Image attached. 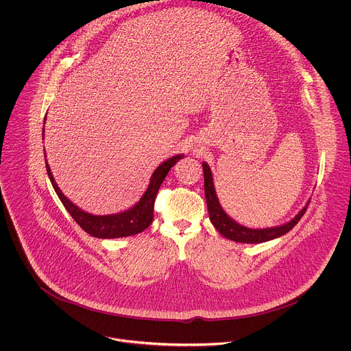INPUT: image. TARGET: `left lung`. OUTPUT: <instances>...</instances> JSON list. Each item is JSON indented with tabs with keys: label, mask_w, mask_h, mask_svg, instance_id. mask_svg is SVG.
I'll list each match as a JSON object with an SVG mask.
<instances>
[{
	"label": "left lung",
	"mask_w": 351,
	"mask_h": 351,
	"mask_svg": "<svg viewBox=\"0 0 351 351\" xmlns=\"http://www.w3.org/2000/svg\"><path fill=\"white\" fill-rule=\"evenodd\" d=\"M202 169H204V189H205V198H206V205H208V212H209V219L215 228L227 239H231L234 242L239 243H263L272 241L275 238H279L285 234H287L290 230H293L301 217L305 215L308 205L289 223L279 226V227H272V228H261V230H253L243 227L238 224L235 220H232L221 208L215 184H213V176L209 165L206 162H202Z\"/></svg>",
	"instance_id": "8db88e82"
}]
</instances>
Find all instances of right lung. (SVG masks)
I'll return each mask as SVG.
<instances>
[{
	"instance_id": "obj_1",
	"label": "right lung",
	"mask_w": 351,
	"mask_h": 351,
	"mask_svg": "<svg viewBox=\"0 0 351 351\" xmlns=\"http://www.w3.org/2000/svg\"><path fill=\"white\" fill-rule=\"evenodd\" d=\"M45 120H46V117H45ZM180 158H183V154L173 156L157 167V169L152 175L147 190L145 191L142 198L138 201V204H135L132 208H130L121 213L106 215V216H95V215H90V213L79 209L58 189V186L51 175L47 161H46V171H47L51 186H53L54 191L57 193L60 201L62 202L65 209L69 212L72 219L82 227V230H84L87 234H90L94 238L113 239V238L136 235V234L145 231L152 224L154 201H156L158 189H160L161 183L164 182L169 169Z\"/></svg>"
}]
</instances>
